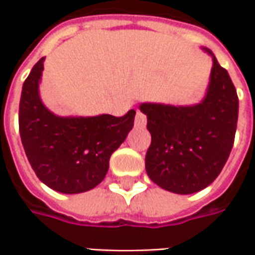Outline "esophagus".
Here are the masks:
<instances>
[{
    "label": "esophagus",
    "instance_id": "esophagus-1",
    "mask_svg": "<svg viewBox=\"0 0 255 255\" xmlns=\"http://www.w3.org/2000/svg\"><path fill=\"white\" fill-rule=\"evenodd\" d=\"M147 122V118H146V115L140 111H137L136 112V119H134V126L136 128H143L144 125Z\"/></svg>",
    "mask_w": 255,
    "mask_h": 255
}]
</instances>
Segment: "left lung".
<instances>
[{
  "label": "left lung",
  "mask_w": 255,
  "mask_h": 255,
  "mask_svg": "<svg viewBox=\"0 0 255 255\" xmlns=\"http://www.w3.org/2000/svg\"><path fill=\"white\" fill-rule=\"evenodd\" d=\"M140 111L147 116L152 134L146 171L153 183L171 193L191 194L217 179L234 143L239 96L216 56L203 102L194 106L142 103Z\"/></svg>",
  "instance_id": "1"
}]
</instances>
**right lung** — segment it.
<instances>
[{"label":"right lung","instance_id":"right-lung-1","mask_svg":"<svg viewBox=\"0 0 255 255\" xmlns=\"http://www.w3.org/2000/svg\"><path fill=\"white\" fill-rule=\"evenodd\" d=\"M44 59L25 79L19 101V134L25 154L38 179L59 193L76 194L105 179L112 153L132 130L134 111L125 116L61 118L49 112L38 86Z\"/></svg>","mask_w":255,"mask_h":255}]
</instances>
